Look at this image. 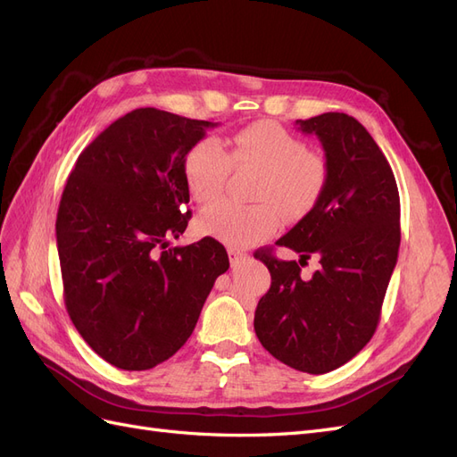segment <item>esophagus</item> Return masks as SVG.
Returning <instances> with one entry per match:
<instances>
[{"label": "esophagus", "mask_w": 457, "mask_h": 457, "mask_svg": "<svg viewBox=\"0 0 457 457\" xmlns=\"http://www.w3.org/2000/svg\"><path fill=\"white\" fill-rule=\"evenodd\" d=\"M228 259H230V265H238V262L247 259V255L244 252H240V250H234V247H230V250H228Z\"/></svg>", "instance_id": "obj_1"}]
</instances>
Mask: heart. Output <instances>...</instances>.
I'll use <instances>...</instances> for the list:
<instances>
[{
	"label": "heart",
	"instance_id": "obj_1",
	"mask_svg": "<svg viewBox=\"0 0 457 457\" xmlns=\"http://www.w3.org/2000/svg\"><path fill=\"white\" fill-rule=\"evenodd\" d=\"M232 165L261 171L253 200L257 205L215 202L196 215L202 237L234 247H247L270 238L280 227V215L294 223L305 217L322 196L326 162L307 143L274 121H257L238 131L232 148L215 139H202L185 156V181L196 202H212L225 188Z\"/></svg>",
	"mask_w": 457,
	"mask_h": 457
}]
</instances>
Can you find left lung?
<instances>
[{"label":"left lung","mask_w":457,"mask_h":457,"mask_svg":"<svg viewBox=\"0 0 457 457\" xmlns=\"http://www.w3.org/2000/svg\"><path fill=\"white\" fill-rule=\"evenodd\" d=\"M295 126L322 143L328 179L312 210L276 245L299 253L280 261L255 252L270 289L255 309V334L274 358L307 373L349 362L378 328L400 245V198L389 162L361 121L326 112ZM321 267L303 281L300 267Z\"/></svg>","instance_id":"1"}]
</instances>
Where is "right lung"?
Returning <instances> with one entry per match:
<instances>
[{
	"mask_svg": "<svg viewBox=\"0 0 457 457\" xmlns=\"http://www.w3.org/2000/svg\"><path fill=\"white\" fill-rule=\"evenodd\" d=\"M215 126L137 108L81 152L66 181L57 213L66 311L120 370H150L181 349L228 270L213 238L168 247L190 219L185 156Z\"/></svg>",
	"mask_w": 457,
	"mask_h": 457,
	"instance_id": "right-lung-1",
	"label": "right lung"
}]
</instances>
